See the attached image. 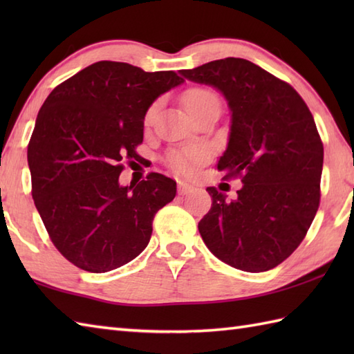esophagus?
Masks as SVG:
<instances>
[{"label":"esophagus","mask_w":354,"mask_h":354,"mask_svg":"<svg viewBox=\"0 0 354 354\" xmlns=\"http://www.w3.org/2000/svg\"><path fill=\"white\" fill-rule=\"evenodd\" d=\"M178 189H179V193H181V194H190L193 192H196V189H194L193 185L187 184V183H183V181L178 183Z\"/></svg>","instance_id":"34e87169"}]
</instances>
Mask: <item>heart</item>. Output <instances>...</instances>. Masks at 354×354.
I'll list each match as a JSON object with an SVG mask.
<instances>
[{
	"mask_svg": "<svg viewBox=\"0 0 354 354\" xmlns=\"http://www.w3.org/2000/svg\"><path fill=\"white\" fill-rule=\"evenodd\" d=\"M214 103H219V97L205 88H192L184 94V104L187 111H189V114H194V112L204 109L208 104ZM156 111L158 103H153L152 106L147 109L145 115L146 124H150L153 122ZM204 158L205 150L202 147H187L170 152L167 156V162L175 171L183 173V175H190V173L204 161Z\"/></svg>",
	"mask_w": 354,
	"mask_h": 354,
	"instance_id": "heart-1",
	"label": "heart"
}]
</instances>
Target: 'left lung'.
Segmentation results:
<instances>
[{"instance_id": "obj_1", "label": "left lung", "mask_w": 354, "mask_h": 354, "mask_svg": "<svg viewBox=\"0 0 354 354\" xmlns=\"http://www.w3.org/2000/svg\"><path fill=\"white\" fill-rule=\"evenodd\" d=\"M181 76L221 91L231 111L227 150L217 169L242 176L237 199L214 187L198 225L217 259L265 272L303 242L319 207L324 147L312 112L289 84L246 59L227 57Z\"/></svg>"}]
</instances>
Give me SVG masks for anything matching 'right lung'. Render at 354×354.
I'll list each match as a JSON object with an SVG mask.
<instances>
[{
	"label": "right lung",
	"instance_id": "right-lung-1",
	"mask_svg": "<svg viewBox=\"0 0 354 354\" xmlns=\"http://www.w3.org/2000/svg\"><path fill=\"white\" fill-rule=\"evenodd\" d=\"M181 84L173 71L102 61L44 102L27 150L32 194L51 242L74 266L102 274L145 251L176 183L149 173L122 185V161L138 158L147 109Z\"/></svg>",
	"mask_w": 354,
	"mask_h": 354
}]
</instances>
